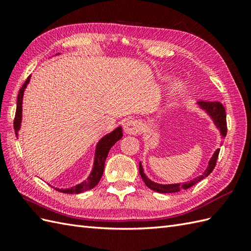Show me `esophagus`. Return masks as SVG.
Returning a JSON list of instances; mask_svg holds the SVG:
<instances>
[{
	"label": "esophagus",
	"instance_id": "1",
	"mask_svg": "<svg viewBox=\"0 0 251 251\" xmlns=\"http://www.w3.org/2000/svg\"><path fill=\"white\" fill-rule=\"evenodd\" d=\"M124 131L127 135H137L140 131V123L136 120H128L124 124Z\"/></svg>",
	"mask_w": 251,
	"mask_h": 251
}]
</instances>
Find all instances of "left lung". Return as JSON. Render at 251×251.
<instances>
[{
  "label": "left lung",
  "mask_w": 251,
  "mask_h": 251,
  "mask_svg": "<svg viewBox=\"0 0 251 251\" xmlns=\"http://www.w3.org/2000/svg\"><path fill=\"white\" fill-rule=\"evenodd\" d=\"M197 105H199L201 110H204L206 113L211 117V120L214 121L215 125L217 126V128L220 130L221 138L222 139H225V137L226 136V130H227L226 129V114L225 106H223L222 103L219 102V101H199V102H197ZM219 151H220V149H217L215 153L212 154L210 161H209V163H208V166L205 169V172L202 173V175L199 176V177L193 179V180H191L190 182H185L182 184L181 183L159 184L156 182H153L152 180H150L147 177L145 172H143L141 163L139 164V173H140L143 182L146 183V185L149 189L158 192V193H176V192L189 189V188H191V186L196 184L197 182H200L201 180L208 177V176L211 174V172L214 170V168L216 166L218 155H219Z\"/></svg>",
  "instance_id": "obj_1"
}]
</instances>
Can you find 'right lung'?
Here are the masks:
<instances>
[{"instance_id": "1", "label": "right lung", "mask_w": 251, "mask_h": 251, "mask_svg": "<svg viewBox=\"0 0 251 251\" xmlns=\"http://www.w3.org/2000/svg\"><path fill=\"white\" fill-rule=\"evenodd\" d=\"M57 55H59V54H57ZM30 77H31V75L28 76L26 81L24 83L23 87L20 88L19 94H18V98H17V109H16V115H15V120H14V129L16 132V136L17 137H18V131L20 129V126H21V120H23L24 93H25V89L26 88V85H28L30 82ZM122 137H123V129H122V126H119V127H116L113 131L106 134L98 141L97 146H96V150H95V158H94V165H93L92 173L89 174L86 180H84L83 182L72 186V188H68V189L54 188V189H56L59 192H62V193H67V194H78V193H82V192L93 189L94 186H96L99 183L101 177H102L103 169H104V163H105L106 156H108L110 149L113 147Z\"/></svg>"}]
</instances>
